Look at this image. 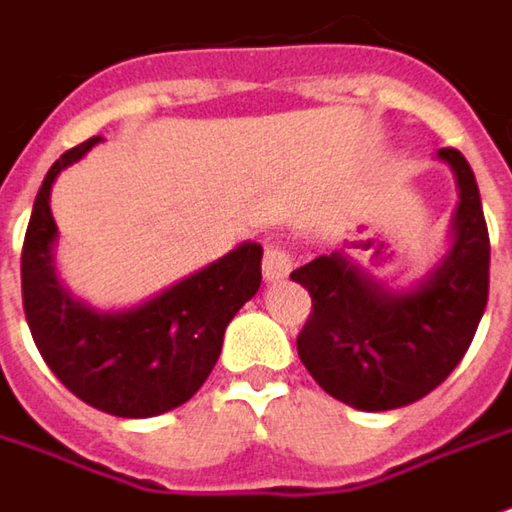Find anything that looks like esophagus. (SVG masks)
Here are the masks:
<instances>
[{"instance_id":"34e87169","label":"esophagus","mask_w":512,"mask_h":512,"mask_svg":"<svg viewBox=\"0 0 512 512\" xmlns=\"http://www.w3.org/2000/svg\"><path fill=\"white\" fill-rule=\"evenodd\" d=\"M293 270V256L287 253L282 245H270L265 250V259H262V273H265V282H285Z\"/></svg>"}]
</instances>
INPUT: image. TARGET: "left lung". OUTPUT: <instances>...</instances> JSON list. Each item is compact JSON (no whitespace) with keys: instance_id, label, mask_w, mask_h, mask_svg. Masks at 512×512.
<instances>
[{"instance_id":"8db88e82","label":"left lung","mask_w":512,"mask_h":512,"mask_svg":"<svg viewBox=\"0 0 512 512\" xmlns=\"http://www.w3.org/2000/svg\"><path fill=\"white\" fill-rule=\"evenodd\" d=\"M450 165L459 205L450 247L413 287H390L350 256L330 253L290 273L313 299L296 347L307 373L356 410H396L453 373L476 336L490 287V236L476 176L459 150Z\"/></svg>"}]
</instances>
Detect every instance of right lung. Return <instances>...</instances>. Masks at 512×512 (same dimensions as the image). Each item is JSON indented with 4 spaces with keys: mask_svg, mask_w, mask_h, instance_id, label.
Segmentation results:
<instances>
[{
    "mask_svg": "<svg viewBox=\"0 0 512 512\" xmlns=\"http://www.w3.org/2000/svg\"><path fill=\"white\" fill-rule=\"evenodd\" d=\"M96 142L102 136L62 153L36 193L22 247V302L42 359L73 396L110 416L150 419L205 384L230 319L262 285V245L242 242L136 307L96 310L73 299L56 276L50 187Z\"/></svg>",
    "mask_w": 512,
    "mask_h": 512,
    "instance_id": "right-lung-1",
    "label": "right lung"
}]
</instances>
